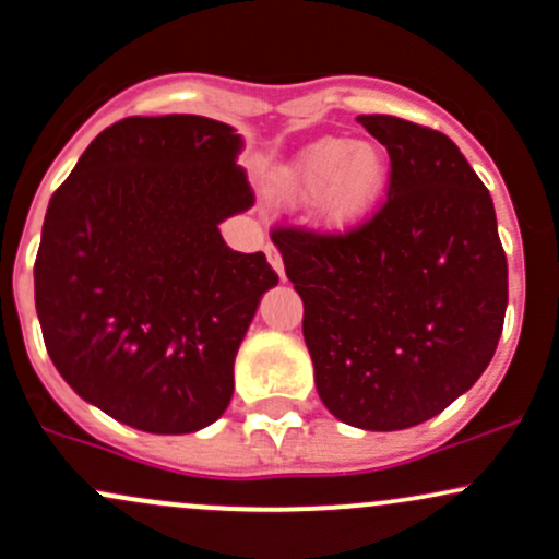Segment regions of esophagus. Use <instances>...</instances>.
Listing matches in <instances>:
<instances>
[{
	"label": "esophagus",
	"instance_id": "1",
	"mask_svg": "<svg viewBox=\"0 0 559 559\" xmlns=\"http://www.w3.org/2000/svg\"><path fill=\"white\" fill-rule=\"evenodd\" d=\"M267 262H270V267H273L275 273H278V278L284 281V262H281V254H278V249H275L273 243L267 246Z\"/></svg>",
	"mask_w": 559,
	"mask_h": 559
}]
</instances>
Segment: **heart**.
Listing matches in <instances>:
<instances>
[{"instance_id":"b5f03b06","label":"heart","mask_w":559,"mask_h":559,"mask_svg":"<svg viewBox=\"0 0 559 559\" xmlns=\"http://www.w3.org/2000/svg\"><path fill=\"white\" fill-rule=\"evenodd\" d=\"M391 179V160L380 144L324 136L302 146L278 174V195H313V219L329 233H350L372 216Z\"/></svg>"}]
</instances>
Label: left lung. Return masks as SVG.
Listing matches in <instances>:
<instances>
[{"mask_svg":"<svg viewBox=\"0 0 559 559\" xmlns=\"http://www.w3.org/2000/svg\"><path fill=\"white\" fill-rule=\"evenodd\" d=\"M358 122L391 155L383 209L345 235L284 230L316 391L364 431L450 407L496 354L509 270L487 187L444 133L388 115Z\"/></svg>","mask_w":559,"mask_h":559,"instance_id":"1","label":"left lung"}]
</instances>
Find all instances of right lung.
Masks as SVG:
<instances>
[{"instance_id":"right-lung-1","label":"right lung","mask_w":559,"mask_h":559,"mask_svg":"<svg viewBox=\"0 0 559 559\" xmlns=\"http://www.w3.org/2000/svg\"><path fill=\"white\" fill-rule=\"evenodd\" d=\"M240 150L209 117H126L47 205L34 262L47 354L78 396L139 431L222 418L235 354L278 284L262 251H233L219 233L254 205Z\"/></svg>"}]
</instances>
